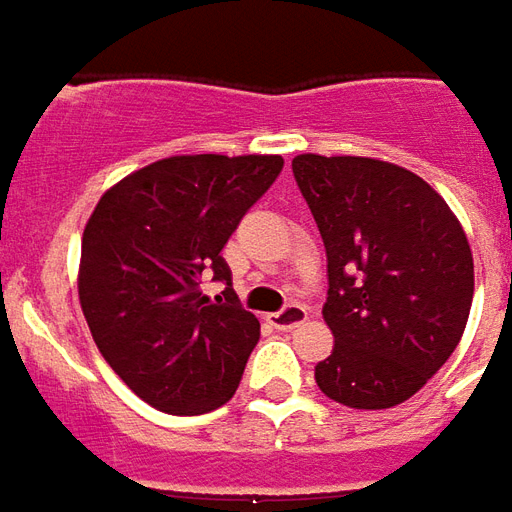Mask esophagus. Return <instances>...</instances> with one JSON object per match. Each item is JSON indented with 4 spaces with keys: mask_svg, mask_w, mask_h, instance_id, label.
Returning a JSON list of instances; mask_svg holds the SVG:
<instances>
[{
    "mask_svg": "<svg viewBox=\"0 0 512 512\" xmlns=\"http://www.w3.org/2000/svg\"><path fill=\"white\" fill-rule=\"evenodd\" d=\"M305 319H308V308H305V305H297V302L286 305L283 311L267 316V322H270L275 330H294V327H300Z\"/></svg>",
    "mask_w": 512,
    "mask_h": 512,
    "instance_id": "esophagus-1",
    "label": "esophagus"
}]
</instances>
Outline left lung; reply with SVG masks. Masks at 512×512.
Listing matches in <instances>:
<instances>
[{"mask_svg":"<svg viewBox=\"0 0 512 512\" xmlns=\"http://www.w3.org/2000/svg\"><path fill=\"white\" fill-rule=\"evenodd\" d=\"M292 171L327 251L335 346L316 384L352 409L404 404L464 335L475 294L464 229L425 179L387 160L297 155Z\"/></svg>","mask_w":512,"mask_h":512,"instance_id":"8db88e82","label":"left lung"}]
</instances>
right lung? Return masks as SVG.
Instances as JSON below:
<instances>
[{
  "instance_id": "1",
  "label": "right lung",
  "mask_w": 512,
  "mask_h": 512,
  "mask_svg": "<svg viewBox=\"0 0 512 512\" xmlns=\"http://www.w3.org/2000/svg\"><path fill=\"white\" fill-rule=\"evenodd\" d=\"M281 169V155H174L119 179L87 220L78 300L89 333L160 412H212L240 387L259 319L220 251ZM207 280L227 292L210 301Z\"/></svg>"
}]
</instances>
